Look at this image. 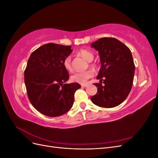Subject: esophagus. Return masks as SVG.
I'll return each mask as SVG.
<instances>
[{"label":"esophagus","mask_w":158,"mask_h":158,"mask_svg":"<svg viewBox=\"0 0 158 158\" xmlns=\"http://www.w3.org/2000/svg\"><path fill=\"white\" fill-rule=\"evenodd\" d=\"M81 86H82V88H85L87 86V84H81Z\"/></svg>","instance_id":"1"}]
</instances>
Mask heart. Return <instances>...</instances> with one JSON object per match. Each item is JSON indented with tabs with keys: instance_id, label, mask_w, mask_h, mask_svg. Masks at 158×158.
Returning <instances> with one entry per match:
<instances>
[{
	"instance_id": "b5f03b06",
	"label": "heart",
	"mask_w": 158,
	"mask_h": 158,
	"mask_svg": "<svg viewBox=\"0 0 158 158\" xmlns=\"http://www.w3.org/2000/svg\"><path fill=\"white\" fill-rule=\"evenodd\" d=\"M78 53L82 57L87 60L88 61L92 60L94 58V55L92 52L86 49H80L78 51ZM64 68L68 71H71L73 70V66L71 63V56H66L63 63ZM94 75V71L92 70H88L82 72H76L71 76V80L74 82L79 84H85L87 81L93 77Z\"/></svg>"
}]
</instances>
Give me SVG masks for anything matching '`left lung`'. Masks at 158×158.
Here are the masks:
<instances>
[{"label": "left lung", "instance_id": "left-lung-1", "mask_svg": "<svg viewBox=\"0 0 158 158\" xmlns=\"http://www.w3.org/2000/svg\"><path fill=\"white\" fill-rule=\"evenodd\" d=\"M91 46L98 51L102 64L97 77L100 83L94 84L98 92L91 100L99 107H116L125 101L132 86L135 65L131 50L113 37L100 38Z\"/></svg>", "mask_w": 158, "mask_h": 158}]
</instances>
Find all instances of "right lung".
Here are the masks:
<instances>
[{
    "mask_svg": "<svg viewBox=\"0 0 158 158\" xmlns=\"http://www.w3.org/2000/svg\"><path fill=\"white\" fill-rule=\"evenodd\" d=\"M71 46L52 44L40 47L31 54L24 71L30 102L38 111L49 117L63 115L73 107L78 83L65 84L69 72L63 66Z\"/></svg>",
    "mask_w": 158,
    "mask_h": 158,
    "instance_id": "add662e5",
    "label": "right lung"
}]
</instances>
